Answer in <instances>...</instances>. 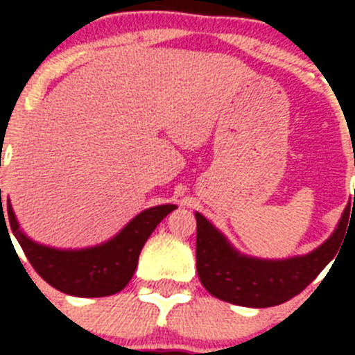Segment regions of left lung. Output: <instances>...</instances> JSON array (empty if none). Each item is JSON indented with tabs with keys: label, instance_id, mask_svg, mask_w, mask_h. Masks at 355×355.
<instances>
[{
	"label": "left lung",
	"instance_id": "8db88e82",
	"mask_svg": "<svg viewBox=\"0 0 355 355\" xmlns=\"http://www.w3.org/2000/svg\"><path fill=\"white\" fill-rule=\"evenodd\" d=\"M349 214L350 204L330 239L309 254L287 259H259L239 252L213 223L196 213V261L200 284L216 299L237 306L271 307L287 302L302 292L336 256L340 242L345 237Z\"/></svg>",
	"mask_w": 355,
	"mask_h": 355
}]
</instances>
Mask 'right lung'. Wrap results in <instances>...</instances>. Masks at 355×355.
Wrapping results in <instances>:
<instances>
[{
  "mask_svg": "<svg viewBox=\"0 0 355 355\" xmlns=\"http://www.w3.org/2000/svg\"><path fill=\"white\" fill-rule=\"evenodd\" d=\"M175 204H161L139 213L114 237L85 249H56L34 242L24 234L10 199H6L10 230L39 277L60 292L75 297H106L127 287L137 268L139 254L149 235ZM3 204H1V216ZM6 223V221H5Z\"/></svg>",
  "mask_w": 355,
  "mask_h": 355,
  "instance_id": "obj_1",
  "label": "right lung"
}]
</instances>
